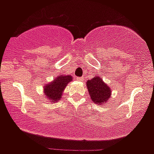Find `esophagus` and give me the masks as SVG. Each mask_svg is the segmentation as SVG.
<instances>
[{
	"mask_svg": "<svg viewBox=\"0 0 154 154\" xmlns=\"http://www.w3.org/2000/svg\"><path fill=\"white\" fill-rule=\"evenodd\" d=\"M83 77H77V78H76V80H78V81H82V80H83Z\"/></svg>",
	"mask_w": 154,
	"mask_h": 154,
	"instance_id": "obj_1",
	"label": "esophagus"
}]
</instances>
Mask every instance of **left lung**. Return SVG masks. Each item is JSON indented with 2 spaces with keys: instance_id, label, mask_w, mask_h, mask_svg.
<instances>
[{
  "instance_id": "1",
  "label": "left lung",
  "mask_w": 154,
  "mask_h": 154,
  "mask_svg": "<svg viewBox=\"0 0 154 154\" xmlns=\"http://www.w3.org/2000/svg\"><path fill=\"white\" fill-rule=\"evenodd\" d=\"M87 87L90 93V99L94 103L103 105L107 103L111 97V88L103 81L99 76L92 78L87 82Z\"/></svg>"
}]
</instances>
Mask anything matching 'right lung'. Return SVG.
Returning a JSON list of instances; mask_svg holds the SVG:
<instances>
[{"instance_id":"1","label":"right lung","mask_w":154,"mask_h":154,"mask_svg":"<svg viewBox=\"0 0 154 154\" xmlns=\"http://www.w3.org/2000/svg\"><path fill=\"white\" fill-rule=\"evenodd\" d=\"M73 80L70 75H60L57 76L51 83L44 87L45 96L51 100V103H57L61 100L63 91L67 87V84Z\"/></svg>"}]
</instances>
